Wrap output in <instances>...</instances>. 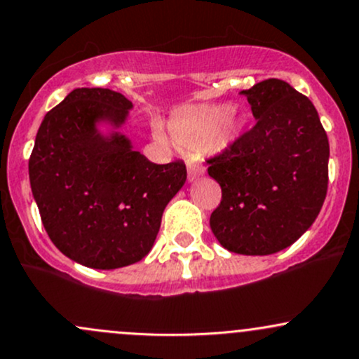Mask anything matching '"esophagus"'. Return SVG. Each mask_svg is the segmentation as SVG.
Returning <instances> with one entry per match:
<instances>
[{
    "mask_svg": "<svg viewBox=\"0 0 359 359\" xmlns=\"http://www.w3.org/2000/svg\"><path fill=\"white\" fill-rule=\"evenodd\" d=\"M205 172V165L202 164H190L188 165V181H194Z\"/></svg>",
    "mask_w": 359,
    "mask_h": 359,
    "instance_id": "esophagus-1",
    "label": "esophagus"
}]
</instances>
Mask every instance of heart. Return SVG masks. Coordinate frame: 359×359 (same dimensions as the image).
I'll return each mask as SVG.
<instances>
[{"label":"heart","mask_w":359,"mask_h":359,"mask_svg":"<svg viewBox=\"0 0 359 359\" xmlns=\"http://www.w3.org/2000/svg\"><path fill=\"white\" fill-rule=\"evenodd\" d=\"M246 119L231 104L188 106L175 111L168 119V133L175 145L195 150L209 144L214 150L229 149L243 137ZM157 137L164 140L163 132Z\"/></svg>","instance_id":"b5f03b06"}]
</instances>
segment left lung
<instances>
[{"label": "left lung", "mask_w": 359, "mask_h": 359, "mask_svg": "<svg viewBox=\"0 0 359 359\" xmlns=\"http://www.w3.org/2000/svg\"><path fill=\"white\" fill-rule=\"evenodd\" d=\"M241 94L257 123L207 161L222 190L210 229L229 252L272 255L306 233L322 209L329 138L310 99L284 80H264Z\"/></svg>", "instance_id": "8db88e82"}]
</instances>
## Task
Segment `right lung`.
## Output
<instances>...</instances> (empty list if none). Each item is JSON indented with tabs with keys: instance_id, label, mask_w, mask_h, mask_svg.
Listing matches in <instances>:
<instances>
[{
	"instance_id": "obj_1",
	"label": "right lung",
	"mask_w": 359,
	"mask_h": 359,
	"mask_svg": "<svg viewBox=\"0 0 359 359\" xmlns=\"http://www.w3.org/2000/svg\"><path fill=\"white\" fill-rule=\"evenodd\" d=\"M132 101L109 88H75L42 119L29 159L34 200L63 255L90 269L140 262L163 212L187 181L183 161L150 163L119 128Z\"/></svg>"
}]
</instances>
